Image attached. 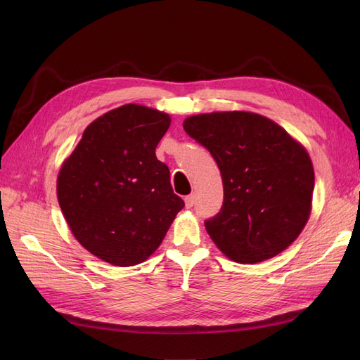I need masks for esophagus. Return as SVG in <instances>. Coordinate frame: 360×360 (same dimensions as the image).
I'll list each match as a JSON object with an SVG mask.
<instances>
[{
	"mask_svg": "<svg viewBox=\"0 0 360 360\" xmlns=\"http://www.w3.org/2000/svg\"><path fill=\"white\" fill-rule=\"evenodd\" d=\"M184 204H186L188 209H191V207L195 204V197H193V195H188V197L184 198Z\"/></svg>",
	"mask_w": 360,
	"mask_h": 360,
	"instance_id": "obj_1",
	"label": "esophagus"
}]
</instances>
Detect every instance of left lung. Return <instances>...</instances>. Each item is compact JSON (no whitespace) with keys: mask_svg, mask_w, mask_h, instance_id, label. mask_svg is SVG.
Segmentation results:
<instances>
[{"mask_svg":"<svg viewBox=\"0 0 360 360\" xmlns=\"http://www.w3.org/2000/svg\"><path fill=\"white\" fill-rule=\"evenodd\" d=\"M183 129L219 167L224 204L204 225L228 258L255 264L296 240L314 192L312 162L300 143L270 118L245 111L192 115Z\"/></svg>","mask_w":360,"mask_h":360,"instance_id":"1","label":"left lung"}]
</instances>
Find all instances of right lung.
Wrapping results in <instances>:
<instances>
[{
	"label": "right lung",
	"instance_id": "right-lung-1",
	"mask_svg": "<svg viewBox=\"0 0 360 360\" xmlns=\"http://www.w3.org/2000/svg\"><path fill=\"white\" fill-rule=\"evenodd\" d=\"M169 124L165 112L120 106L84 130L60 169L58 202L75 238L112 266L146 261L184 207L155 153Z\"/></svg>",
	"mask_w": 360,
	"mask_h": 360
}]
</instances>
